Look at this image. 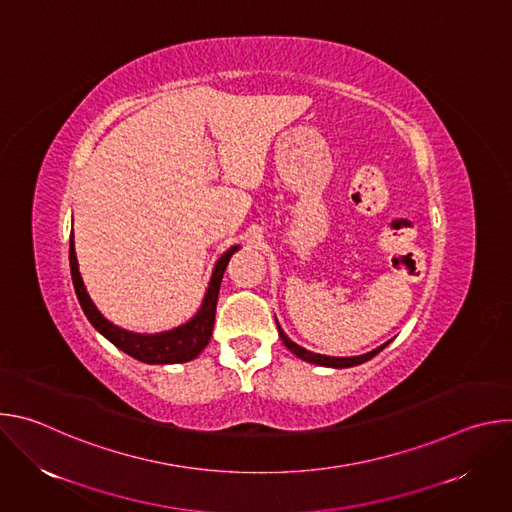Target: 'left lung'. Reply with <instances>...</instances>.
Wrapping results in <instances>:
<instances>
[{"label":"left lung","instance_id":"1","mask_svg":"<svg viewBox=\"0 0 512 512\" xmlns=\"http://www.w3.org/2000/svg\"><path fill=\"white\" fill-rule=\"evenodd\" d=\"M275 322H277V320H275ZM277 332H279V338L283 340V344H285V348H287L289 352H294L298 358H302V360H306V362L320 364V367H332V369H348V367H356V364L367 362V360H371L373 356H377V354L391 342V340H389V342L381 344L379 348H375V350H371V352H367V354H360V356H326V354H318V352L306 350L304 346L296 344L294 340H289L287 334L281 330L279 324H277Z\"/></svg>","mask_w":512,"mask_h":512}]
</instances>
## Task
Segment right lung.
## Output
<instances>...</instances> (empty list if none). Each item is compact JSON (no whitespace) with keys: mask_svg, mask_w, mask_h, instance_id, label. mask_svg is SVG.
Segmentation results:
<instances>
[{"mask_svg":"<svg viewBox=\"0 0 512 512\" xmlns=\"http://www.w3.org/2000/svg\"><path fill=\"white\" fill-rule=\"evenodd\" d=\"M241 245H233L223 257H218L214 263L208 287L204 300L198 308V312L184 324L166 330V332H156V334H141V332H131L125 328L115 326L109 322L93 304L89 291L85 287V281L79 271V261H77V251H75V237L70 235V273H72V285H75L79 304L89 318V322L95 326L99 334H103L111 344H115L119 350L125 354L148 362V364H176V362H188L194 360L208 344L214 328V314H216V302H218V289H221V281L225 275V269L239 251Z\"/></svg>","mask_w":512,"mask_h":512,"instance_id":"right-lung-1","label":"right lung"}]
</instances>
